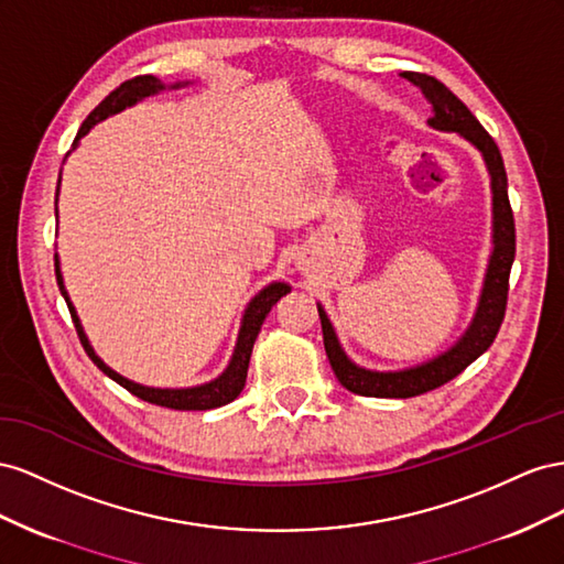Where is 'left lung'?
Here are the masks:
<instances>
[{"label": "left lung", "instance_id": "left-lung-1", "mask_svg": "<svg viewBox=\"0 0 564 564\" xmlns=\"http://www.w3.org/2000/svg\"><path fill=\"white\" fill-rule=\"evenodd\" d=\"M411 85L423 91L427 104L432 106L430 124L444 132H458L481 151L487 160L491 174V191H494V254L487 271L485 291H481L479 307L475 314L473 326L463 335V340L448 349L442 357L432 359L425 366L409 368L399 373H376L366 368L354 366L337 343L335 330L326 312L318 307L321 330H324V347L328 361L333 366L335 378L340 380L343 388L361 397H384V399H409L425 394L430 390L442 388L444 382L454 380L463 373L479 354H485L496 340L498 328L503 324L506 304H508V281L510 267L514 260V217L508 200V176L503 167L501 151H498L491 134L479 124L470 108L465 106L458 96L444 87L440 79H434L425 73H404Z\"/></svg>", "mask_w": 564, "mask_h": 564}]
</instances>
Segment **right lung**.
<instances>
[{"instance_id":"obj_1","label":"right lung","mask_w":564,"mask_h":564,"mask_svg":"<svg viewBox=\"0 0 564 564\" xmlns=\"http://www.w3.org/2000/svg\"><path fill=\"white\" fill-rule=\"evenodd\" d=\"M176 87H180V85H176ZM160 89H163V83H160V79L153 77V75H137L132 79H127V83H122L116 91H110L106 99L89 112V118L83 122V127H79V132L75 137V143L83 139L96 122H101L104 118L112 116V112H118V110H122L127 106H132L139 99H143V96L155 94ZM54 267H56L58 291H61L63 297H66V304H68V310H70L75 330H77V337H79V343H83L87 357L96 366H99L108 378H112L118 384H122L127 392H132L134 397L149 401V404L174 409V411H207V409H217V406L229 404V401H234L240 394V390L246 388L252 345L257 340V335H260V328L264 324V318L271 312L273 304H276L283 295L291 293V285H288V283H271L269 288H264V291L248 304L246 316H243V326H240V333H238L234 359H231L227 371H224L217 380L207 382V384H200V388H191V390H155V388H141V384L118 376L116 371H110V368L99 357H96L94 349L89 347V340H87L83 326H79V318H77L75 307H73L70 300H68L66 288H63V279H61V269H58V257L56 254H54Z\"/></svg>"}]
</instances>
